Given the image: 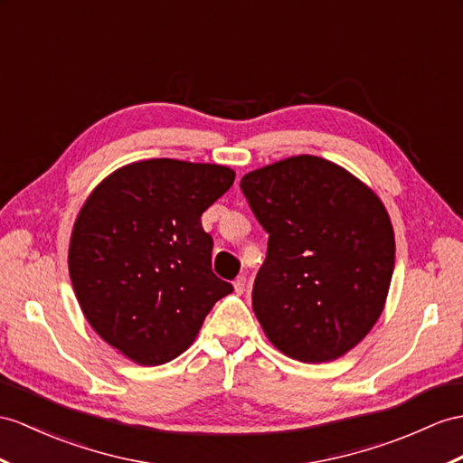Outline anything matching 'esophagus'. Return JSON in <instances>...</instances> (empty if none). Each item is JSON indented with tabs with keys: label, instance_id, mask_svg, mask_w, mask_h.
<instances>
[{
	"label": "esophagus",
	"instance_id": "esophagus-1",
	"mask_svg": "<svg viewBox=\"0 0 463 463\" xmlns=\"http://www.w3.org/2000/svg\"><path fill=\"white\" fill-rule=\"evenodd\" d=\"M245 287H247V279L245 277H238V279L233 280V288H235V292H238V295H243Z\"/></svg>",
	"mask_w": 463,
	"mask_h": 463
}]
</instances>
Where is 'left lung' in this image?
<instances>
[{"instance_id":"8db88e82","label":"left lung","mask_w":463,"mask_h":463,"mask_svg":"<svg viewBox=\"0 0 463 463\" xmlns=\"http://www.w3.org/2000/svg\"><path fill=\"white\" fill-rule=\"evenodd\" d=\"M269 233L253 312L269 342L304 364L345 355L389 295L394 232L381 198L344 166L298 155L240 183Z\"/></svg>"}]
</instances>
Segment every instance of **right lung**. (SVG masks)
Wrapping results in <instances>:
<instances>
[{
  "instance_id": "right-lung-1",
  "label": "right lung",
  "mask_w": 463,
  "mask_h": 463,
  "mask_svg": "<svg viewBox=\"0 0 463 463\" xmlns=\"http://www.w3.org/2000/svg\"><path fill=\"white\" fill-rule=\"evenodd\" d=\"M230 166L176 159L118 168L74 222L69 273L94 332L139 365H163L194 342L233 287L212 273L202 212L228 193Z\"/></svg>"
}]
</instances>
